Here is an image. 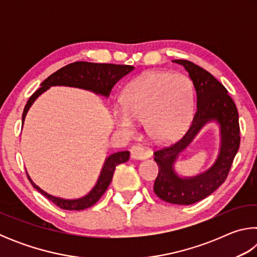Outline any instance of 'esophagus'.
Listing matches in <instances>:
<instances>
[{"mask_svg": "<svg viewBox=\"0 0 257 257\" xmlns=\"http://www.w3.org/2000/svg\"><path fill=\"white\" fill-rule=\"evenodd\" d=\"M130 153H132V158L135 160H145L152 155V151L144 146L136 144L132 146Z\"/></svg>", "mask_w": 257, "mask_h": 257, "instance_id": "34e87169", "label": "esophagus"}]
</instances>
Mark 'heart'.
I'll return each instance as SVG.
<instances>
[{"instance_id":"obj_1","label":"heart","mask_w":257,"mask_h":257,"mask_svg":"<svg viewBox=\"0 0 257 257\" xmlns=\"http://www.w3.org/2000/svg\"><path fill=\"white\" fill-rule=\"evenodd\" d=\"M123 110L114 112L115 123L132 134L135 121L146 122L147 133L156 142H169L186 128L193 110V87L185 76L149 71L125 86Z\"/></svg>"}]
</instances>
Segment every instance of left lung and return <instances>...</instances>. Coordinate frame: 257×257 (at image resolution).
<instances>
[{
  "mask_svg": "<svg viewBox=\"0 0 257 257\" xmlns=\"http://www.w3.org/2000/svg\"><path fill=\"white\" fill-rule=\"evenodd\" d=\"M184 66L196 90V110L185 136L170 146L154 152L159 175L154 182V193L164 202L190 205L207 197L223 184L229 175L239 144L238 111L228 90L210 72L187 60H173ZM214 119L220 124L221 146L216 163L207 172L196 177L180 178L173 164L181 152L192 141L203 124Z\"/></svg>",
  "mask_w": 257,
  "mask_h": 257,
  "instance_id": "left-lung-1",
  "label": "left lung"
}]
</instances>
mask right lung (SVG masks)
Instances as JSON below:
<instances>
[{
	"label": "right lung",
	"instance_id": "right-lung-1",
	"mask_svg": "<svg viewBox=\"0 0 257 257\" xmlns=\"http://www.w3.org/2000/svg\"><path fill=\"white\" fill-rule=\"evenodd\" d=\"M133 70L134 67L127 66V64L92 63L85 62V61H78V62L68 64V66L59 69L56 72L52 73L49 78H46L41 84V88H38L29 97L28 102L24 108L23 123L29 107L32 106L35 99L40 96L42 93H44L45 90L49 89L51 86L77 87V88L87 89L90 90V92L108 97L113 86L121 78H123ZM129 156L130 153L128 151L118 152V153L111 154L108 156L105 160V163L103 165V169L101 171V175L98 177L96 185L90 190L89 194H87L86 196L78 199H63L52 196V195L47 194L46 191L42 190L36 184H34L33 180L28 176V173L27 177L29 181L32 182L34 188L40 191L42 195H44L46 198H49L51 202H53L56 206L68 211H80L93 206L102 197V195L105 193V190L107 189V187L112 180L115 167L120 163L127 162L129 160Z\"/></svg>",
	"mask_w": 257,
	"mask_h": 257
}]
</instances>
